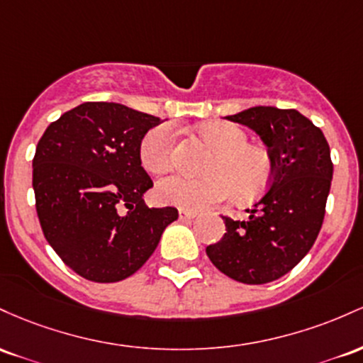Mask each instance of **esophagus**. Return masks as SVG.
<instances>
[{
	"label": "esophagus",
	"instance_id": "34e87169",
	"mask_svg": "<svg viewBox=\"0 0 363 363\" xmlns=\"http://www.w3.org/2000/svg\"><path fill=\"white\" fill-rule=\"evenodd\" d=\"M178 218H180V221H190V219L197 218V213H194V211L180 209L178 211Z\"/></svg>",
	"mask_w": 363,
	"mask_h": 363
}]
</instances>
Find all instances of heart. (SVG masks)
Wrapping results in <instances>:
<instances>
[{
	"instance_id": "obj_1",
	"label": "heart",
	"mask_w": 363,
	"mask_h": 363,
	"mask_svg": "<svg viewBox=\"0 0 363 363\" xmlns=\"http://www.w3.org/2000/svg\"><path fill=\"white\" fill-rule=\"evenodd\" d=\"M201 135L214 147L203 166L206 177H169L157 183L161 202L180 209L201 211L225 201L233 192L240 202L254 201L269 189L274 174L271 152L248 144L245 130L228 121H209ZM138 157L150 174H164L174 164V132L168 123L150 128L140 140Z\"/></svg>"
}]
</instances>
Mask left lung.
<instances>
[{
  "label": "left lung",
  "mask_w": 363,
  "mask_h": 363,
  "mask_svg": "<svg viewBox=\"0 0 363 363\" xmlns=\"http://www.w3.org/2000/svg\"><path fill=\"white\" fill-rule=\"evenodd\" d=\"M226 120L259 133L274 174L245 221L223 218L226 233L206 248L207 257L240 283H271L290 272L319 235L333 180L329 144L296 109L255 106Z\"/></svg>",
  "instance_id": "8db88e82"
}]
</instances>
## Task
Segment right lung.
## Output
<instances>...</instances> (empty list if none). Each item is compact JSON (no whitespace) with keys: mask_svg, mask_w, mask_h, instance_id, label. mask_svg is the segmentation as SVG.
Listing matches in <instances>:
<instances>
[{"mask_svg":"<svg viewBox=\"0 0 363 363\" xmlns=\"http://www.w3.org/2000/svg\"><path fill=\"white\" fill-rule=\"evenodd\" d=\"M160 118L116 103H84L43 133L32 160L35 211L52 250L77 274L115 283L147 262L174 207L152 209L138 147Z\"/></svg>","mask_w":363,"mask_h":363,"instance_id":"right-lung-1","label":"right lung"}]
</instances>
